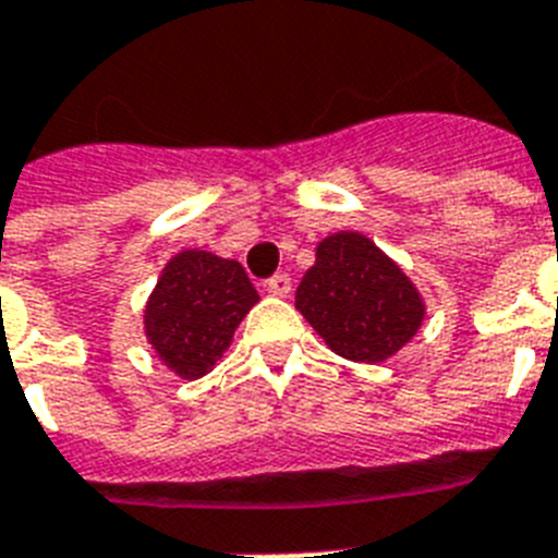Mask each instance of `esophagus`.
<instances>
[{
    "label": "esophagus",
    "instance_id": "esophagus-1",
    "mask_svg": "<svg viewBox=\"0 0 558 558\" xmlns=\"http://www.w3.org/2000/svg\"><path fill=\"white\" fill-rule=\"evenodd\" d=\"M266 292L278 294V298H287V294L292 292V278H289L287 271H278V275H271V278L266 280Z\"/></svg>",
    "mask_w": 558,
    "mask_h": 558
}]
</instances>
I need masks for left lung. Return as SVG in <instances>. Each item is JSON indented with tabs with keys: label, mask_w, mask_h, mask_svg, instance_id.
Wrapping results in <instances>:
<instances>
[{
	"label": "left lung",
	"mask_w": 558,
	"mask_h": 558,
	"mask_svg": "<svg viewBox=\"0 0 558 558\" xmlns=\"http://www.w3.org/2000/svg\"><path fill=\"white\" fill-rule=\"evenodd\" d=\"M294 306L340 357L383 363L409 343L425 303L405 271L360 232L317 243L315 266L303 275Z\"/></svg>",
	"instance_id": "1"
}]
</instances>
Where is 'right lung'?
Returning a JSON list of instances; mask_svg holds the SVG:
<instances>
[{"label":"right lung","mask_w":558,"mask_h":558,"mask_svg":"<svg viewBox=\"0 0 558 558\" xmlns=\"http://www.w3.org/2000/svg\"><path fill=\"white\" fill-rule=\"evenodd\" d=\"M260 301L238 260L213 252H178L163 266L144 308V329L163 366L195 380L213 372L238 323Z\"/></svg>","instance_id":"right-lung-1"}]
</instances>
